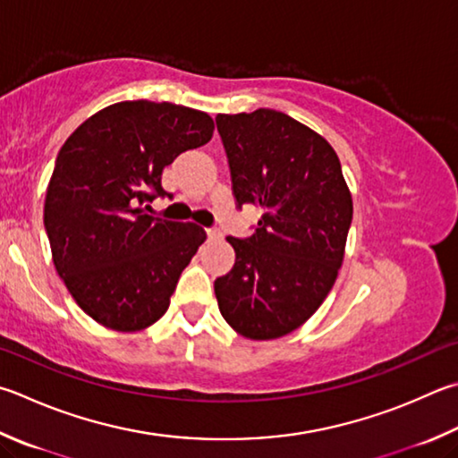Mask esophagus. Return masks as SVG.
<instances>
[{
	"mask_svg": "<svg viewBox=\"0 0 458 458\" xmlns=\"http://www.w3.org/2000/svg\"><path fill=\"white\" fill-rule=\"evenodd\" d=\"M206 234H208V238H210V240H220L222 238V232L218 228H208Z\"/></svg>",
	"mask_w": 458,
	"mask_h": 458,
	"instance_id": "34e87169",
	"label": "esophagus"
}]
</instances>
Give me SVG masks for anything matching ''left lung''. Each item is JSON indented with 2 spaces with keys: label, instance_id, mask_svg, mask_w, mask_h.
Here are the masks:
<instances>
[{
  "label": "left lung",
  "instance_id": "left-lung-1",
  "mask_svg": "<svg viewBox=\"0 0 458 458\" xmlns=\"http://www.w3.org/2000/svg\"><path fill=\"white\" fill-rule=\"evenodd\" d=\"M238 206L262 208L236 262L216 278L218 309L238 335L274 340L310 318L335 286L352 194L327 140L276 110L216 115Z\"/></svg>",
  "mask_w": 458,
  "mask_h": 458
}]
</instances>
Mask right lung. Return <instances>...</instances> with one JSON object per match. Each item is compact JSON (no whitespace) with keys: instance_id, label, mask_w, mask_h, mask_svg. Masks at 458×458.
<instances>
[{"instance_id":"obj_1","label":"right lung","mask_w":458,"mask_h":458,"mask_svg":"<svg viewBox=\"0 0 458 458\" xmlns=\"http://www.w3.org/2000/svg\"><path fill=\"white\" fill-rule=\"evenodd\" d=\"M206 112L170 102H118L80 123L57 154L44 224L55 272L89 318L115 332L152 327L204 244L194 222L146 214L162 172L210 142Z\"/></svg>"}]
</instances>
